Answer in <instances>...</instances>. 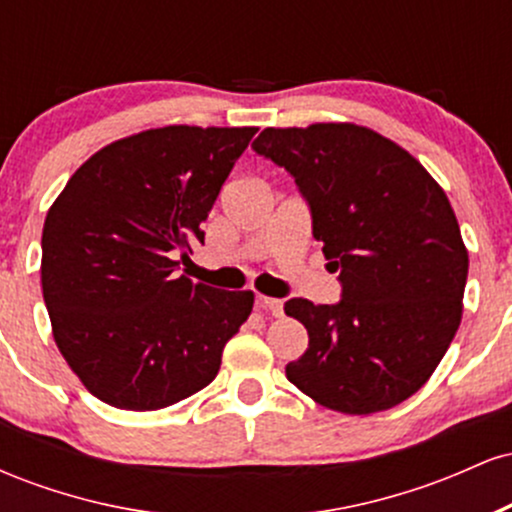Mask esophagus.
<instances>
[{
  "label": "esophagus",
  "mask_w": 512,
  "mask_h": 512,
  "mask_svg": "<svg viewBox=\"0 0 512 512\" xmlns=\"http://www.w3.org/2000/svg\"><path fill=\"white\" fill-rule=\"evenodd\" d=\"M257 308L264 310V313L274 315V317H281V315H284V301H279V298L257 296Z\"/></svg>",
  "instance_id": "34e87169"
}]
</instances>
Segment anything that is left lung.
<instances>
[{"instance_id":"left-lung-1","label":"left lung","mask_w":512,"mask_h":512,"mask_svg":"<svg viewBox=\"0 0 512 512\" xmlns=\"http://www.w3.org/2000/svg\"><path fill=\"white\" fill-rule=\"evenodd\" d=\"M252 149L296 178L344 286L337 305L284 303L308 330L286 378L342 414L397 407L462 320L469 255L448 195L407 149L354 122L267 127Z\"/></svg>"}]
</instances>
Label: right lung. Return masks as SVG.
I'll return each mask as SVG.
<instances>
[{
  "instance_id": "1",
  "label": "right lung",
  "mask_w": 512,
  "mask_h": 512,
  "mask_svg": "<svg viewBox=\"0 0 512 512\" xmlns=\"http://www.w3.org/2000/svg\"><path fill=\"white\" fill-rule=\"evenodd\" d=\"M257 127L168 125L103 146L76 168L43 226L40 281L52 337L93 397L154 411L216 378L252 291L178 276L204 243L221 185Z\"/></svg>"
}]
</instances>
